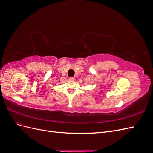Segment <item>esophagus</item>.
Masks as SVG:
<instances>
[{"label":"esophagus","mask_w":153,"mask_h":153,"mask_svg":"<svg viewBox=\"0 0 153 153\" xmlns=\"http://www.w3.org/2000/svg\"><path fill=\"white\" fill-rule=\"evenodd\" d=\"M68 79L69 81H73L74 80H75V78H74L73 77H69Z\"/></svg>","instance_id":"esophagus-1"}]
</instances>
